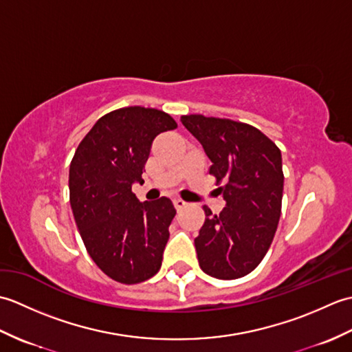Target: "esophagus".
Wrapping results in <instances>:
<instances>
[{"mask_svg":"<svg viewBox=\"0 0 352 352\" xmlns=\"http://www.w3.org/2000/svg\"><path fill=\"white\" fill-rule=\"evenodd\" d=\"M174 206H175L177 210H182L183 207L188 206V203H186V201H183L182 198H175V199H174Z\"/></svg>","mask_w":352,"mask_h":352,"instance_id":"34e87169","label":"esophagus"}]
</instances>
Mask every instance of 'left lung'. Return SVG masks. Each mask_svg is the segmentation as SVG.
Listing matches in <instances>:
<instances>
[{"label": "left lung", "mask_w": 352, "mask_h": 352, "mask_svg": "<svg viewBox=\"0 0 352 352\" xmlns=\"http://www.w3.org/2000/svg\"><path fill=\"white\" fill-rule=\"evenodd\" d=\"M212 162L226 207L213 214L204 206L206 221L195 239L203 271L219 280L250 274L269 250L281 214V151L256 126L231 119L182 116Z\"/></svg>", "instance_id": "obj_1"}]
</instances>
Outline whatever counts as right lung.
I'll use <instances>...</instances> for the list:
<instances>
[{"mask_svg": "<svg viewBox=\"0 0 352 352\" xmlns=\"http://www.w3.org/2000/svg\"><path fill=\"white\" fill-rule=\"evenodd\" d=\"M177 129L168 113L140 106L100 118L80 142L69 166V201L89 256L110 278L142 283L159 272L172 201L140 203L131 192L157 134Z\"/></svg>", "mask_w": 352, "mask_h": 352, "instance_id": "add662e5", "label": "right lung"}]
</instances>
